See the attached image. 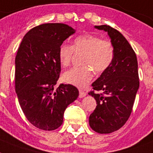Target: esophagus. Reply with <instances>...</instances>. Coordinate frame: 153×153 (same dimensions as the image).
<instances>
[{"mask_svg": "<svg viewBox=\"0 0 153 153\" xmlns=\"http://www.w3.org/2000/svg\"><path fill=\"white\" fill-rule=\"evenodd\" d=\"M86 95V93L82 90H79V97H83Z\"/></svg>", "mask_w": 153, "mask_h": 153, "instance_id": "34e87169", "label": "esophagus"}]
</instances>
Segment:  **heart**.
<instances>
[{"label": "heart", "mask_w": 153, "mask_h": 153, "mask_svg": "<svg viewBox=\"0 0 153 153\" xmlns=\"http://www.w3.org/2000/svg\"><path fill=\"white\" fill-rule=\"evenodd\" d=\"M74 53H83L81 67H74L65 71L63 80L78 87H84L93 79L94 72L101 74L111 66L115 52L111 42L102 40L93 34H83L77 37L73 45L62 44L59 48L58 57L63 67H68Z\"/></svg>", "instance_id": "heart-1"}]
</instances>
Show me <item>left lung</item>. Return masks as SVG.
<instances>
[{"instance_id":"8db88e82","label":"left lung","mask_w":153,"mask_h":153,"mask_svg":"<svg viewBox=\"0 0 153 153\" xmlns=\"http://www.w3.org/2000/svg\"><path fill=\"white\" fill-rule=\"evenodd\" d=\"M108 32L115 56L105 72L92 84L89 93L97 101V107L89 115V126L99 134H110L126 123L132 111L139 88L137 56L131 45L117 30L108 25L95 26ZM95 91H101L97 94Z\"/></svg>"}]
</instances>
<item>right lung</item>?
Here are the masks:
<instances>
[{
	"instance_id": "1",
	"label": "right lung",
	"mask_w": 153,
	"mask_h": 153,
	"mask_svg": "<svg viewBox=\"0 0 153 153\" xmlns=\"http://www.w3.org/2000/svg\"><path fill=\"white\" fill-rule=\"evenodd\" d=\"M74 33L64 23H44L26 33L16 56L15 87L28 121L37 128L54 130L64 122V111L79 97L72 85L55 87L61 71L59 46Z\"/></svg>"
}]
</instances>
